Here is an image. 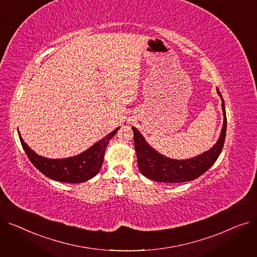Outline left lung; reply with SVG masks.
I'll list each match as a JSON object with an SVG mask.
<instances>
[{"instance_id":"obj_1","label":"left lung","mask_w":257,"mask_h":257,"mask_svg":"<svg viewBox=\"0 0 257 257\" xmlns=\"http://www.w3.org/2000/svg\"><path fill=\"white\" fill-rule=\"evenodd\" d=\"M219 96L222 99V109L224 114L223 127L218 142L208 151L202 153L190 159H172L158 153L148 144L141 132L132 127L134 148L138 156V166L145 177L158 182L179 183L184 181H192L202 174H204L218 159L222 152L226 138L227 118L225 104L222 94L217 88Z\"/></svg>"}]
</instances>
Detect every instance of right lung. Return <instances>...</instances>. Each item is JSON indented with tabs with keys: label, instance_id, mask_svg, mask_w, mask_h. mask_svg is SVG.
<instances>
[{
	"label": "right lung",
	"instance_id": "obj_1",
	"mask_svg": "<svg viewBox=\"0 0 257 257\" xmlns=\"http://www.w3.org/2000/svg\"><path fill=\"white\" fill-rule=\"evenodd\" d=\"M119 127L107 134L102 140L92 145L89 149L76 156L61 159H51L37 155L27 145L19 132V137L24 150L33 166L47 177L67 183H81L91 179L99 173L106 147Z\"/></svg>",
	"mask_w": 257,
	"mask_h": 257
}]
</instances>
